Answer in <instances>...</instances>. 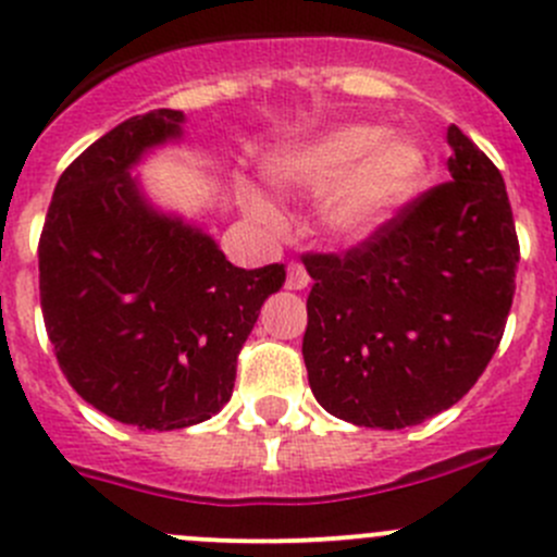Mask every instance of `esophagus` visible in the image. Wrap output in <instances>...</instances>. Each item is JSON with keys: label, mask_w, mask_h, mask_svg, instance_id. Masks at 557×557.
<instances>
[{"label": "esophagus", "mask_w": 557, "mask_h": 557, "mask_svg": "<svg viewBox=\"0 0 557 557\" xmlns=\"http://www.w3.org/2000/svg\"><path fill=\"white\" fill-rule=\"evenodd\" d=\"M310 285V274L301 263H288V277H285V288L288 290H305Z\"/></svg>", "instance_id": "esophagus-1"}]
</instances>
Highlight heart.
I'll use <instances>...</instances> for the list:
<instances>
[{"label": "heart", "mask_w": 557, "mask_h": 557, "mask_svg": "<svg viewBox=\"0 0 557 557\" xmlns=\"http://www.w3.org/2000/svg\"><path fill=\"white\" fill-rule=\"evenodd\" d=\"M425 150L380 123H342L267 159L269 183L290 196H323L320 228L345 245L367 243L391 226L425 177ZM247 210L277 223L280 210L258 188H245Z\"/></svg>", "instance_id": "obj_1"}]
</instances>
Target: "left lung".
I'll return each instance as SVG.
<instances>
[{
	"label": "left lung",
	"instance_id": "left-lung-1",
	"mask_svg": "<svg viewBox=\"0 0 557 557\" xmlns=\"http://www.w3.org/2000/svg\"><path fill=\"white\" fill-rule=\"evenodd\" d=\"M447 145L450 183L345 256H305L310 387L352 425L393 431L445 412L504 336L520 261L507 185L458 126Z\"/></svg>",
	"mask_w": 557,
	"mask_h": 557
}]
</instances>
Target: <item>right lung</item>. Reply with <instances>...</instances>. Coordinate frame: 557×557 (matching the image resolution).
<instances>
[{"mask_svg": "<svg viewBox=\"0 0 557 557\" xmlns=\"http://www.w3.org/2000/svg\"><path fill=\"white\" fill-rule=\"evenodd\" d=\"M180 110L134 115L83 150L39 237L45 329L70 385L139 431L205 423L232 398L237 356L283 263L239 269L215 239L164 212L132 170L183 137Z\"/></svg>", "mask_w": 557, "mask_h": 557, "instance_id": "1", "label": "right lung"}]
</instances>
